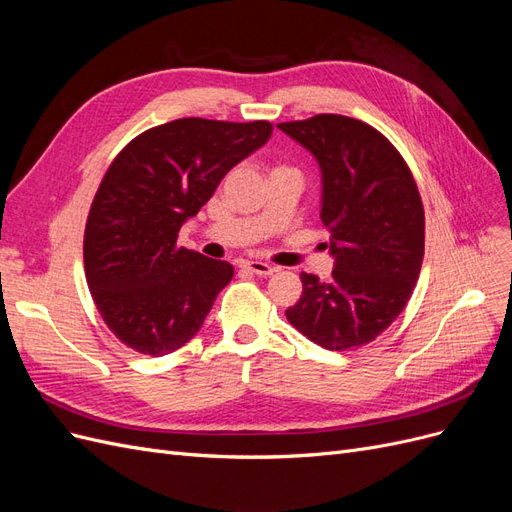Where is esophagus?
Segmentation results:
<instances>
[{"instance_id": "34e87169", "label": "esophagus", "mask_w": 512, "mask_h": 512, "mask_svg": "<svg viewBox=\"0 0 512 512\" xmlns=\"http://www.w3.org/2000/svg\"><path fill=\"white\" fill-rule=\"evenodd\" d=\"M245 269L250 271V273H256V275H273L275 273V269L271 267V265H267V262H262V260H250V262H245Z\"/></svg>"}]
</instances>
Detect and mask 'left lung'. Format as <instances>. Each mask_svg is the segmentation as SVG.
Here are the masks:
<instances>
[{
  "instance_id": "1",
  "label": "left lung",
  "mask_w": 512,
  "mask_h": 512,
  "mask_svg": "<svg viewBox=\"0 0 512 512\" xmlns=\"http://www.w3.org/2000/svg\"><path fill=\"white\" fill-rule=\"evenodd\" d=\"M277 128L320 164V218L335 256L329 280L301 273L303 294L286 318L327 350L365 346L404 312L421 273L425 211L416 181L395 145L365 121L324 113Z\"/></svg>"
}]
</instances>
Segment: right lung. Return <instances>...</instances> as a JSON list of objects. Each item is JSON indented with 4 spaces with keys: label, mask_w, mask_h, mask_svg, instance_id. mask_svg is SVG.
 <instances>
[{
    "label": "right lung",
    "mask_w": 512,
    "mask_h": 512,
    "mask_svg": "<svg viewBox=\"0 0 512 512\" xmlns=\"http://www.w3.org/2000/svg\"><path fill=\"white\" fill-rule=\"evenodd\" d=\"M271 132L262 119L183 117L117 153L87 215L83 260L91 299L121 344L164 356L203 327L235 269L181 247L179 228Z\"/></svg>",
    "instance_id": "add662e5"
}]
</instances>
